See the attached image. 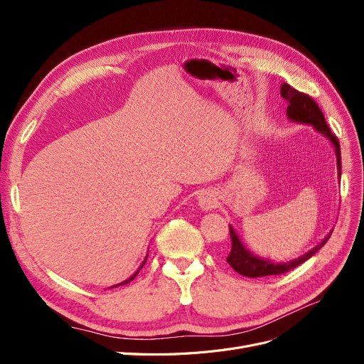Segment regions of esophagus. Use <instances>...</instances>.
I'll return each mask as SVG.
<instances>
[{
  "label": "esophagus",
  "instance_id": "1",
  "mask_svg": "<svg viewBox=\"0 0 364 364\" xmlns=\"http://www.w3.org/2000/svg\"><path fill=\"white\" fill-rule=\"evenodd\" d=\"M199 206L203 209V211H213L214 208H217L218 200H217V194L213 190H205L199 194Z\"/></svg>",
  "mask_w": 364,
  "mask_h": 364
}]
</instances>
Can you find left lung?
<instances>
[{
  "mask_svg": "<svg viewBox=\"0 0 364 364\" xmlns=\"http://www.w3.org/2000/svg\"><path fill=\"white\" fill-rule=\"evenodd\" d=\"M281 95L282 98L287 100V115L291 121H296V123H304V124H311L316 130L321 132L322 135H325L329 141L333 142V146L336 149V156H337V170H338V178L341 174V158H340V144L338 139L333 135V132L329 130L325 117L321 111V107L317 106V103L313 100L310 95H306L304 92L296 91L294 87H291L289 83H282L281 85ZM229 232H230V241H232V249H230V253L228 255L226 261L229 262V266L232 267L237 273L243 274V277L249 278H259V277H269V274H282L285 272H289L297 266H301L302 262L306 259H310L314 253L321 249L329 238L325 237L322 240V243H318L314 249L310 252H306L305 255L296 258L289 262H272L269 259L259 258L257 255H253L252 252H249L245 245L241 243V240L238 238L237 232L234 228L229 225Z\"/></svg>",
  "mask_w": 364,
  "mask_h": 364,
  "instance_id": "1",
  "label": "left lung"
}]
</instances>
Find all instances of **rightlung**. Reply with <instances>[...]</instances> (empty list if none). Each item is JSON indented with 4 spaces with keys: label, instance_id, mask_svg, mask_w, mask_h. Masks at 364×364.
<instances>
[{
    "label": "right lung",
    "instance_id": "obj_1",
    "mask_svg": "<svg viewBox=\"0 0 364 364\" xmlns=\"http://www.w3.org/2000/svg\"><path fill=\"white\" fill-rule=\"evenodd\" d=\"M146 261H147V257H146V259H144V262H142V264H141V267H142V266H144V264H146ZM141 267H139V269H138V272H136V273H135V274H134V277H132V278H129V279H127V281H124V282H121V285H123V284H127V282H130V281H132V279H134V278H135V277H136V274H138V273H139V270H141Z\"/></svg>",
    "mask_w": 364,
    "mask_h": 364
}]
</instances>
